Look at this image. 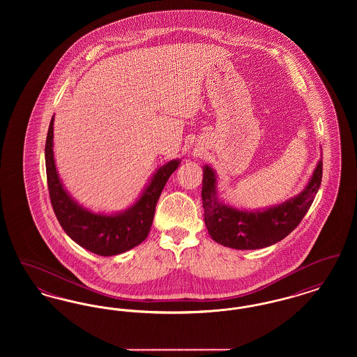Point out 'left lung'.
<instances>
[{
  "instance_id": "1",
  "label": "left lung",
  "mask_w": 357,
  "mask_h": 357,
  "mask_svg": "<svg viewBox=\"0 0 357 357\" xmlns=\"http://www.w3.org/2000/svg\"><path fill=\"white\" fill-rule=\"evenodd\" d=\"M321 178L323 159L319 160L310 181L297 197L262 211H245L218 201L215 172L204 166L202 204L208 234L215 242L238 250L271 246L289 236L303 221L320 188Z\"/></svg>"
}]
</instances>
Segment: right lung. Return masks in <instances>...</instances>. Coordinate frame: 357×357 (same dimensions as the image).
<instances>
[{"label": "right lung", "instance_id": "right-lung-1", "mask_svg": "<svg viewBox=\"0 0 357 357\" xmlns=\"http://www.w3.org/2000/svg\"><path fill=\"white\" fill-rule=\"evenodd\" d=\"M179 163L181 160L175 159L159 167L140 198L128 210L114 215L95 214L76 204L59 178L53 158V118L45 142L47 181L57 221L76 243L104 257L124 253L147 238L162 190Z\"/></svg>", "mask_w": 357, "mask_h": 357}]
</instances>
